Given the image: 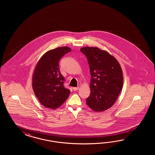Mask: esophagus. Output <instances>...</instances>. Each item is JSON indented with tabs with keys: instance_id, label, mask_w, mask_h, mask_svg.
Wrapping results in <instances>:
<instances>
[{
	"instance_id": "esophagus-1",
	"label": "esophagus",
	"mask_w": 155,
	"mask_h": 155,
	"mask_svg": "<svg viewBox=\"0 0 155 155\" xmlns=\"http://www.w3.org/2000/svg\"><path fill=\"white\" fill-rule=\"evenodd\" d=\"M79 89V87H73V90L74 91H77Z\"/></svg>"
}]
</instances>
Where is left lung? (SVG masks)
I'll use <instances>...</instances> for the list:
<instances>
[{
    "label": "left lung",
    "instance_id": "1",
    "mask_svg": "<svg viewBox=\"0 0 155 155\" xmlns=\"http://www.w3.org/2000/svg\"><path fill=\"white\" fill-rule=\"evenodd\" d=\"M81 51L87 57L91 76L86 104L95 112L105 111L113 106L122 90V68L114 57L97 47H83Z\"/></svg>",
    "mask_w": 155,
    "mask_h": 155
}]
</instances>
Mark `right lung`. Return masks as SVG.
<instances>
[{"instance_id":"1","label":"right lung","mask_w":155,"mask_h":155,"mask_svg":"<svg viewBox=\"0 0 155 155\" xmlns=\"http://www.w3.org/2000/svg\"><path fill=\"white\" fill-rule=\"evenodd\" d=\"M71 49L58 47L44 53L36 64L32 75V88L39 102L45 107L55 110L68 98L71 91L64 86V78L59 61Z\"/></svg>"}]
</instances>
